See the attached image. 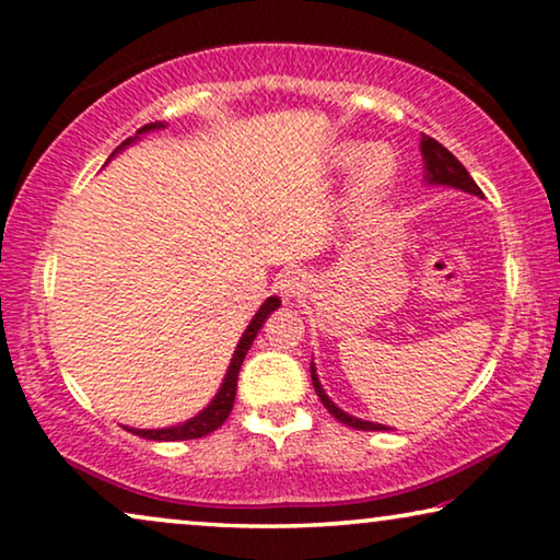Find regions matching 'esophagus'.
<instances>
[{
  "instance_id": "34e87169",
  "label": "esophagus",
  "mask_w": 560,
  "mask_h": 560,
  "mask_svg": "<svg viewBox=\"0 0 560 560\" xmlns=\"http://www.w3.org/2000/svg\"><path fill=\"white\" fill-rule=\"evenodd\" d=\"M311 278L303 270H285L278 278V293L285 298V301H298L308 293Z\"/></svg>"
}]
</instances>
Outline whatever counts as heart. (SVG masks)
<instances>
[{"label": "heart", "mask_w": 560, "mask_h": 560, "mask_svg": "<svg viewBox=\"0 0 560 560\" xmlns=\"http://www.w3.org/2000/svg\"><path fill=\"white\" fill-rule=\"evenodd\" d=\"M357 160L354 175H351L349 186V201L357 209H370L380 201L382 196L387 194V188L393 186L397 175V158L393 148L387 144L374 142L366 144L362 150L359 142H341L339 148L334 150L331 163L336 167H347Z\"/></svg>", "instance_id": "b5f03b06"}]
</instances>
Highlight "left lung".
I'll list each match as a JSON object with an SVG mask.
<instances>
[{
	"label": "left lung",
	"instance_id": "obj_1",
	"mask_svg": "<svg viewBox=\"0 0 560 560\" xmlns=\"http://www.w3.org/2000/svg\"><path fill=\"white\" fill-rule=\"evenodd\" d=\"M420 155H423L428 186H448V188L464 190V194L481 196V190H479L477 183H474L469 171H466V167L458 163V160L451 155V152L443 148L441 142H435L433 137H428V135L420 137ZM311 380H313V387H316V395L320 397V402H324V408L331 412V416L339 420V423L357 428V431H387V425L372 423V420H362V418L349 416V412H343L339 405H336L331 397L326 395V389L320 387L318 374H316V364H313V362H311Z\"/></svg>",
	"mask_w": 560,
	"mask_h": 560
}]
</instances>
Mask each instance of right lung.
<instances>
[{
	"instance_id": "obj_1",
	"label": "right lung",
	"mask_w": 560,
	"mask_h": 560,
	"mask_svg": "<svg viewBox=\"0 0 560 560\" xmlns=\"http://www.w3.org/2000/svg\"><path fill=\"white\" fill-rule=\"evenodd\" d=\"M167 127L165 121H150V125H144L137 129L135 137H129V140H125L119 144L117 150L112 152V158L117 155V152H121L125 148H129V144L140 140L142 135L148 132H155V129H163ZM280 308V298L278 295H270L267 301L259 305V311L255 313V318L249 320L247 331L242 334L240 343H236L234 354H232V362H229V370L224 374V382H221L219 393L213 395V400L206 405V408L198 412V416L188 418L186 423H178V425H171V428H127L129 433L135 435H142V439L148 441H190V439H201V435H209L217 431L219 425H224V420L229 418V412H232L234 408V397H236V377H240V370H242V362L244 357H247V351L252 347V341H255V336L259 334V328H262V324L267 318H270L272 311Z\"/></svg>"
}]
</instances>
